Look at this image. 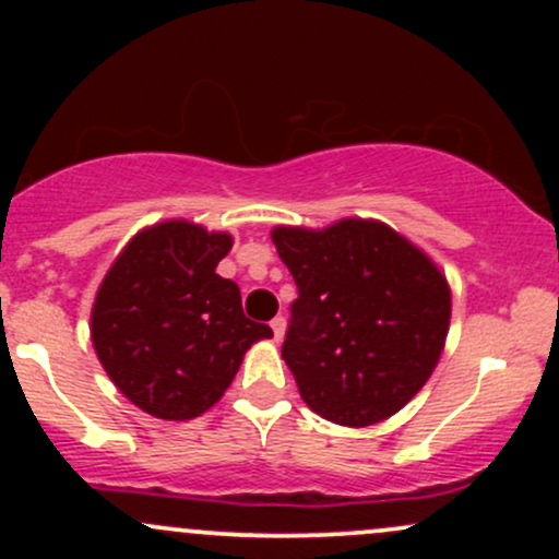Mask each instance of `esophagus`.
Masks as SVG:
<instances>
[{
    "label": "esophagus",
    "instance_id": "1",
    "mask_svg": "<svg viewBox=\"0 0 559 559\" xmlns=\"http://www.w3.org/2000/svg\"><path fill=\"white\" fill-rule=\"evenodd\" d=\"M271 329H273V338L275 342H281V338H284V331H286V318H273L271 320Z\"/></svg>",
    "mask_w": 559,
    "mask_h": 559
}]
</instances>
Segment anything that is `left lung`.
Here are the masks:
<instances>
[{
    "mask_svg": "<svg viewBox=\"0 0 559 559\" xmlns=\"http://www.w3.org/2000/svg\"><path fill=\"white\" fill-rule=\"evenodd\" d=\"M297 284L281 355L301 400L338 426H373L418 394L449 331L447 278L376 221L275 228Z\"/></svg>",
    "mask_w": 559,
    "mask_h": 559,
    "instance_id": "1",
    "label": "left lung"
}]
</instances>
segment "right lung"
<instances>
[{
  "instance_id": "add662e5",
  "label": "right lung",
  "mask_w": 559,
  "mask_h": 559,
  "mask_svg": "<svg viewBox=\"0 0 559 559\" xmlns=\"http://www.w3.org/2000/svg\"><path fill=\"white\" fill-rule=\"evenodd\" d=\"M230 243L194 223H159L128 241L96 292V357L155 418L202 415L230 386L243 352L273 336L243 316L239 286L215 273Z\"/></svg>"
}]
</instances>
